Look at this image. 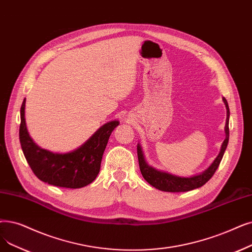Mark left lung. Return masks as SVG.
<instances>
[{"label":"left lung","mask_w":252,"mask_h":252,"mask_svg":"<svg viewBox=\"0 0 252 252\" xmlns=\"http://www.w3.org/2000/svg\"><path fill=\"white\" fill-rule=\"evenodd\" d=\"M223 102L225 104L226 110H227V117H226V124H225V140L223 141V143L221 145V150L220 152V155L216 158V159L213 161L212 165L208 168L205 172H203L200 175H196V176L193 177H178V176H174V175L165 173V172H160L156 169H153L152 167L148 166L147 162L144 159L143 152H142V149L140 145L138 144L137 146V153H138V160H139V167L142 176L144 177V179L152 185L153 188H156L159 190L162 191H168V192H184V191H189L194 189H198L203 187V185L210 180V178L213 176L214 173L216 172L218 166L222 159L223 153L225 151V148L228 143V137H229V128H228V117H229V109L227 102L225 100V97H223Z\"/></svg>","instance_id":"left-lung-1"}]
</instances>
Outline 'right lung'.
Returning a JSON list of instances; mask_svg holds the SVG:
<instances>
[{"label":"right lung","instance_id":"add662e5","mask_svg":"<svg viewBox=\"0 0 252 252\" xmlns=\"http://www.w3.org/2000/svg\"><path fill=\"white\" fill-rule=\"evenodd\" d=\"M26 99L20 108L19 141L26 159L36 176L54 187L80 189L92 183L100 172L101 161L117 120L104 125L80 148L70 153H53L37 146L30 137L25 119Z\"/></svg>","mask_w":252,"mask_h":252}]
</instances>
